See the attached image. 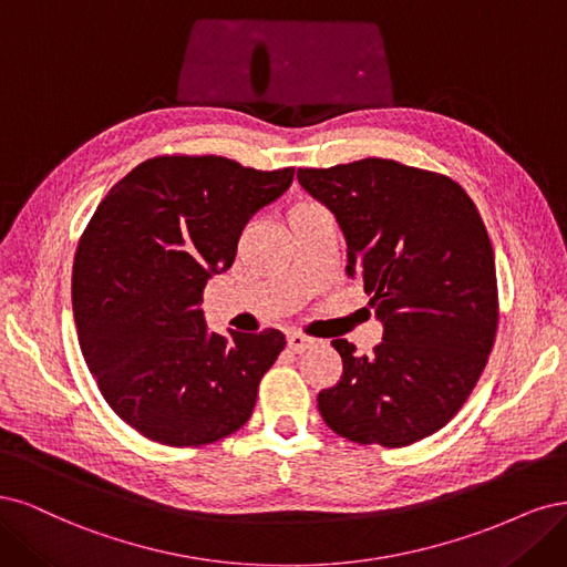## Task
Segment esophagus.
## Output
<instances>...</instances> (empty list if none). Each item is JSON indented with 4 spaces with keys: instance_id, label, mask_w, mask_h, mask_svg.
Listing matches in <instances>:
<instances>
[{
    "instance_id": "obj_1",
    "label": "esophagus",
    "mask_w": 567,
    "mask_h": 567,
    "mask_svg": "<svg viewBox=\"0 0 567 567\" xmlns=\"http://www.w3.org/2000/svg\"><path fill=\"white\" fill-rule=\"evenodd\" d=\"M318 341L313 339V337H306V334H299V332H291L289 337H287V346H289V351H295V353H303V351H308V349H313Z\"/></svg>"
}]
</instances>
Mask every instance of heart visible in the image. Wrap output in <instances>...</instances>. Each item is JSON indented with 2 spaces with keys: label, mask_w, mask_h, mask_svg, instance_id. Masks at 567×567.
Segmentation results:
<instances>
[{
  "label": "heart",
  "mask_w": 567,
  "mask_h": 567,
  "mask_svg": "<svg viewBox=\"0 0 567 567\" xmlns=\"http://www.w3.org/2000/svg\"><path fill=\"white\" fill-rule=\"evenodd\" d=\"M313 207H318V203H313V199H297V203L289 207V212H287V218H291V216H297V214H301V212H308V209H313Z\"/></svg>",
  "instance_id": "heart-1"
}]
</instances>
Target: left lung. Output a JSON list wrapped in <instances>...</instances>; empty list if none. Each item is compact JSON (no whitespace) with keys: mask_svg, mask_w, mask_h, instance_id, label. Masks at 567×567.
Returning <instances> with one entry per match:
<instances>
[{"mask_svg":"<svg viewBox=\"0 0 567 567\" xmlns=\"http://www.w3.org/2000/svg\"><path fill=\"white\" fill-rule=\"evenodd\" d=\"M299 184L332 209L383 341L370 355L334 339L343 374L318 393L337 435L405 447L462 410L495 343V251L466 190L445 174L364 157L299 169Z\"/></svg>","mask_w":567,"mask_h":567,"instance_id":"8db88e82","label":"left lung"}]
</instances>
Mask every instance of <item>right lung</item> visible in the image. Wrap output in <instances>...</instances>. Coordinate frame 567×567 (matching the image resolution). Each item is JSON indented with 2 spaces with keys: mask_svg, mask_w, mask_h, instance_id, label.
Masks as SVG:
<instances>
[{
  "mask_svg": "<svg viewBox=\"0 0 567 567\" xmlns=\"http://www.w3.org/2000/svg\"><path fill=\"white\" fill-rule=\"evenodd\" d=\"M295 167L159 155L111 188L80 237L72 310L105 403L148 441L199 447L245 426L285 334L207 332L203 289Z\"/></svg>",
  "mask_w": 567,
  "mask_h": 567,
  "instance_id": "add662e5",
  "label": "right lung"
}]
</instances>
